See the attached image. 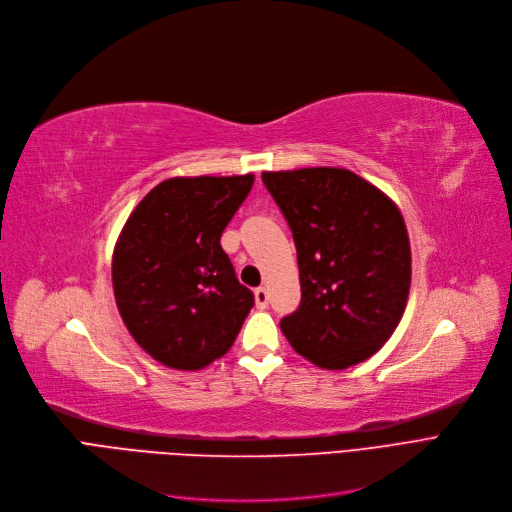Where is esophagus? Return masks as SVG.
I'll list each match as a JSON object with an SVG mask.
<instances>
[{"mask_svg":"<svg viewBox=\"0 0 512 512\" xmlns=\"http://www.w3.org/2000/svg\"><path fill=\"white\" fill-rule=\"evenodd\" d=\"M254 296H256V306H258V308H266V306H269V300H271L269 289H266V287H258V289L254 291Z\"/></svg>","mask_w":512,"mask_h":512,"instance_id":"obj_1","label":"esophagus"}]
</instances>
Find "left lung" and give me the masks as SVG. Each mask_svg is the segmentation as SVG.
I'll return each mask as SVG.
<instances>
[{"label":"left lung","mask_w":512,"mask_h":512,"mask_svg":"<svg viewBox=\"0 0 512 512\" xmlns=\"http://www.w3.org/2000/svg\"><path fill=\"white\" fill-rule=\"evenodd\" d=\"M294 235L302 300L281 319L300 356L323 369L371 358L398 327L410 241L398 206L346 168L262 173Z\"/></svg>","instance_id":"8db88e82"}]
</instances>
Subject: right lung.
Segmentation results:
<instances>
[{
    "label": "right lung",
    "instance_id": "right-lung-1",
    "mask_svg": "<svg viewBox=\"0 0 512 512\" xmlns=\"http://www.w3.org/2000/svg\"><path fill=\"white\" fill-rule=\"evenodd\" d=\"M252 183L254 175L166 179L116 241L118 312L135 342L170 369L198 371L227 354L254 306L221 246Z\"/></svg>",
    "mask_w": 512,
    "mask_h": 512
}]
</instances>
